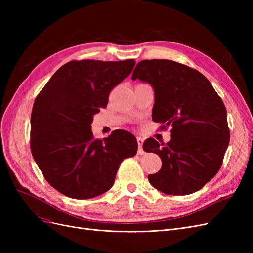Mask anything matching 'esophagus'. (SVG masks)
I'll return each instance as SVG.
<instances>
[{
    "mask_svg": "<svg viewBox=\"0 0 253 253\" xmlns=\"http://www.w3.org/2000/svg\"><path fill=\"white\" fill-rule=\"evenodd\" d=\"M137 143H138V154L139 155H142L143 154V150H142V144H143V138H141V137H137Z\"/></svg>",
    "mask_w": 253,
    "mask_h": 253,
    "instance_id": "1",
    "label": "esophagus"
}]
</instances>
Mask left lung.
I'll return each instance as SVG.
<instances>
[{
    "instance_id": "obj_1",
    "label": "left lung",
    "mask_w": 253,
    "mask_h": 253,
    "mask_svg": "<svg viewBox=\"0 0 253 253\" xmlns=\"http://www.w3.org/2000/svg\"><path fill=\"white\" fill-rule=\"evenodd\" d=\"M149 83L155 102L152 119L172 126L171 140L149 138L143 150L162 159V169L148 176L151 185L169 195L201 190L216 175L230 140L227 111L203 74L171 60H142L132 80Z\"/></svg>"
}]
</instances>
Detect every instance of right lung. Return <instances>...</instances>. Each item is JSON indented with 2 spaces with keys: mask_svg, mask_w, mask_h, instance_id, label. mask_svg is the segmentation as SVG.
Listing matches in <instances>:
<instances>
[{
  "mask_svg": "<svg viewBox=\"0 0 253 253\" xmlns=\"http://www.w3.org/2000/svg\"><path fill=\"white\" fill-rule=\"evenodd\" d=\"M134 59L71 61L37 96L30 118V149L51 187L75 200L109 191L122 160L136 155L135 136L116 129L94 139V115L106 108L112 88L132 73Z\"/></svg>",
  "mask_w": 253,
  "mask_h": 253,
  "instance_id": "obj_1",
  "label": "right lung"
}]
</instances>
